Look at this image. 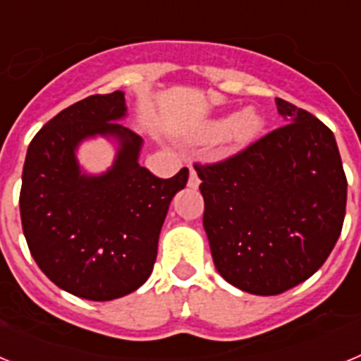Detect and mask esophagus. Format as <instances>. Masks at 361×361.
Listing matches in <instances>:
<instances>
[{"label": "esophagus", "mask_w": 361, "mask_h": 361, "mask_svg": "<svg viewBox=\"0 0 361 361\" xmlns=\"http://www.w3.org/2000/svg\"><path fill=\"white\" fill-rule=\"evenodd\" d=\"M199 184H200L199 175H197L195 168H193V166H190V178H188V186H190L191 190H197V188H199Z\"/></svg>", "instance_id": "1"}]
</instances>
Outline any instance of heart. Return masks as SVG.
<instances>
[{"label":"heart","instance_id":"obj_1","mask_svg":"<svg viewBox=\"0 0 361 361\" xmlns=\"http://www.w3.org/2000/svg\"><path fill=\"white\" fill-rule=\"evenodd\" d=\"M262 126L264 121L262 117L258 116V111L253 110V108H247V110H242L240 114H237L231 119L212 123L208 130H206V133H204V137L209 139V141L228 137L233 145L244 146L253 141L255 137L258 135V132L262 130Z\"/></svg>","mask_w":361,"mask_h":361}]
</instances>
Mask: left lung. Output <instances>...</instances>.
<instances>
[{
  "mask_svg": "<svg viewBox=\"0 0 361 361\" xmlns=\"http://www.w3.org/2000/svg\"><path fill=\"white\" fill-rule=\"evenodd\" d=\"M288 124L213 164L195 162L202 224L220 276L251 295H280L314 275L333 251L347 202L334 135L275 99Z\"/></svg>",
  "mask_w": 361,
  "mask_h": 361,
  "instance_id": "8db88e82",
  "label": "left lung"
}]
</instances>
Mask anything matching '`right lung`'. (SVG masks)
Instances as JSON below:
<instances>
[{
  "label": "right lung",
  "instance_id": "1",
  "mask_svg": "<svg viewBox=\"0 0 361 361\" xmlns=\"http://www.w3.org/2000/svg\"><path fill=\"white\" fill-rule=\"evenodd\" d=\"M123 92L90 95L59 111L28 146L19 212L28 250L57 288L106 302L135 291L152 275L159 233L188 168L159 178L137 159L142 139L117 123ZM116 136L120 149L103 176H86L75 159L82 138Z\"/></svg>",
  "mask_w": 361,
  "mask_h": 361
}]
</instances>
